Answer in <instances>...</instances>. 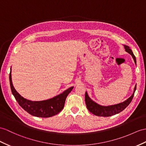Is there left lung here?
I'll return each mask as SVG.
<instances>
[{"instance_id": "left-lung-1", "label": "left lung", "mask_w": 146, "mask_h": 146, "mask_svg": "<svg viewBox=\"0 0 146 146\" xmlns=\"http://www.w3.org/2000/svg\"><path fill=\"white\" fill-rule=\"evenodd\" d=\"M124 48L125 49V51L128 52L129 54L131 55L134 59V61L135 64H136V57L134 56L132 50L129 48L128 46L124 45ZM136 90V85H135V87L134 88V92L132 95L129 98L127 99L123 102L119 103L118 104L113 105H108V106H103L100 105L97 103L93 101L92 99L89 97V96L88 95V94L87 92H85V104L87 105V108L88 110V111L93 113L94 115L98 116H111L113 115H115L116 114L121 112L123 110L125 109L127 106L129 105L130 103L133 100V98L134 97V92Z\"/></svg>"}]
</instances>
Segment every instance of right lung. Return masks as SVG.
Wrapping results in <instances>:
<instances>
[{
	"label": "right lung",
	"mask_w": 146,
	"mask_h": 146,
	"mask_svg": "<svg viewBox=\"0 0 146 146\" xmlns=\"http://www.w3.org/2000/svg\"><path fill=\"white\" fill-rule=\"evenodd\" d=\"M12 69H10L9 74V80L12 93L19 103L20 106L29 114L41 118H49L54 116L64 108L66 99L74 87L64 91L62 94L50 99L42 101H31L21 96L14 88L11 75Z\"/></svg>",
	"instance_id": "right-lung-1"
}]
</instances>
